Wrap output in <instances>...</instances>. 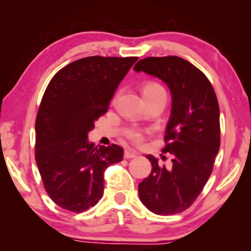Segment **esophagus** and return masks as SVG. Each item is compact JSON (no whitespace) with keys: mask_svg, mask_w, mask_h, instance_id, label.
<instances>
[{"mask_svg":"<svg viewBox=\"0 0 251 251\" xmlns=\"http://www.w3.org/2000/svg\"><path fill=\"white\" fill-rule=\"evenodd\" d=\"M138 153L135 151H131V150H126L125 152H124V158L125 159H129V158H134L137 157Z\"/></svg>","mask_w":251,"mask_h":251,"instance_id":"esophagus-1","label":"esophagus"}]
</instances>
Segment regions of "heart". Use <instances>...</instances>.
<instances>
[{
  "label": "heart",
  "mask_w": 251,
  "mask_h": 251,
  "mask_svg": "<svg viewBox=\"0 0 251 251\" xmlns=\"http://www.w3.org/2000/svg\"><path fill=\"white\" fill-rule=\"evenodd\" d=\"M154 88H163V87L158 85V83H149V85H146L145 87H144V92L150 91V89H154ZM126 137H127L129 142L135 144V145H139V144H142L144 142V139H145V132L140 128H132L129 129L127 133H126Z\"/></svg>",
  "instance_id": "heart-1"
}]
</instances>
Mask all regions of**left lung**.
<instances>
[{"mask_svg": "<svg viewBox=\"0 0 251 251\" xmlns=\"http://www.w3.org/2000/svg\"><path fill=\"white\" fill-rule=\"evenodd\" d=\"M134 71L162 79L172 94L163 149L172 155V168L146 155L152 170L138 185L140 201L157 215L179 214L197 200L214 169L221 145L217 97L205 74L181 57H145Z\"/></svg>", "mask_w": 251, "mask_h": 251, "instance_id": "8db88e82", "label": "left lung"}]
</instances>
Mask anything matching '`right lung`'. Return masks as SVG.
<instances>
[{
  "label": "right lung",
  "mask_w": 251,
  "mask_h": 251,
  "mask_svg": "<svg viewBox=\"0 0 251 251\" xmlns=\"http://www.w3.org/2000/svg\"><path fill=\"white\" fill-rule=\"evenodd\" d=\"M137 56H88L51 77L35 120V160L45 190L68 211H86L102 197L106 169L123 160L116 144L94 148L87 133L105 114Z\"/></svg>",
  "instance_id": "add662e5"
}]
</instances>
